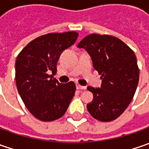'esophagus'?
Listing matches in <instances>:
<instances>
[{
  "label": "esophagus",
  "instance_id": "obj_1",
  "mask_svg": "<svg viewBox=\"0 0 149 149\" xmlns=\"http://www.w3.org/2000/svg\"><path fill=\"white\" fill-rule=\"evenodd\" d=\"M76 89H85L86 87L85 86H82V85H79V84H76Z\"/></svg>",
  "mask_w": 149,
  "mask_h": 149
}]
</instances>
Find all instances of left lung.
<instances>
[{
  "label": "left lung",
  "instance_id": "left-lung-1",
  "mask_svg": "<svg viewBox=\"0 0 149 149\" xmlns=\"http://www.w3.org/2000/svg\"><path fill=\"white\" fill-rule=\"evenodd\" d=\"M90 55L99 74L100 88L89 86L94 99L87 104L92 117L109 122L119 117L132 101L139 79L134 52L118 38L91 34L78 44Z\"/></svg>",
  "mask_w": 149,
  "mask_h": 149
}]
</instances>
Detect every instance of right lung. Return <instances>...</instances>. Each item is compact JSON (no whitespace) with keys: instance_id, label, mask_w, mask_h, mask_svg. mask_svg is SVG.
Masks as SVG:
<instances>
[{"instance_id":"obj_1","label":"right lung","mask_w":149,"mask_h":149,"mask_svg":"<svg viewBox=\"0 0 149 149\" xmlns=\"http://www.w3.org/2000/svg\"><path fill=\"white\" fill-rule=\"evenodd\" d=\"M77 37L74 31L44 35L28 44L16 58L17 90L27 109L39 120L62 117L74 95L75 84H60L53 75L61 53Z\"/></svg>"}]
</instances>
